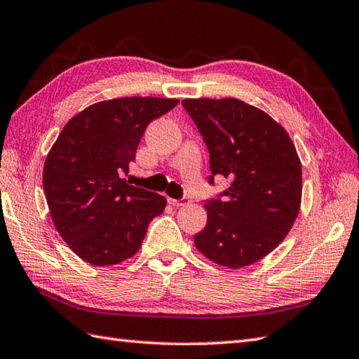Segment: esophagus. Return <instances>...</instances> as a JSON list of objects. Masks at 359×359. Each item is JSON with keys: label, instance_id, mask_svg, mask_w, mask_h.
Segmentation results:
<instances>
[{"label": "esophagus", "instance_id": "34e87169", "mask_svg": "<svg viewBox=\"0 0 359 359\" xmlns=\"http://www.w3.org/2000/svg\"><path fill=\"white\" fill-rule=\"evenodd\" d=\"M168 201H170V203H172V205H175V207L187 205V203L189 202V199H188V198H180V199H172V198H170Z\"/></svg>", "mask_w": 359, "mask_h": 359}]
</instances>
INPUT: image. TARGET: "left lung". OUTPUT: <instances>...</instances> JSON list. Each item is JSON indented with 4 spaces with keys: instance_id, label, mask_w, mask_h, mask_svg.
I'll list each match as a JSON object with an SVG mask.
<instances>
[{
    "instance_id": "1",
    "label": "left lung",
    "mask_w": 359,
    "mask_h": 359,
    "mask_svg": "<svg viewBox=\"0 0 359 359\" xmlns=\"http://www.w3.org/2000/svg\"><path fill=\"white\" fill-rule=\"evenodd\" d=\"M210 152L215 175L229 188L205 201L207 226L194 235L201 254L238 269L257 263L285 240L299 215L302 165L290 135L254 105L235 97L184 100Z\"/></svg>"
}]
</instances>
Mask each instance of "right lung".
<instances>
[{
    "label": "right lung",
    "mask_w": 359,
    "mask_h": 359,
    "mask_svg": "<svg viewBox=\"0 0 359 359\" xmlns=\"http://www.w3.org/2000/svg\"><path fill=\"white\" fill-rule=\"evenodd\" d=\"M177 100L116 97L90 105L67 123L49 151L43 189L55 229L69 249L93 266L137 254L147 226L166 199L124 179L152 119Z\"/></svg>",
    "instance_id": "right-lung-1"
}]
</instances>
